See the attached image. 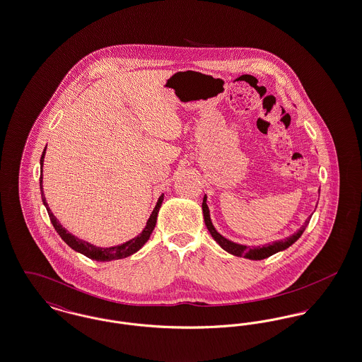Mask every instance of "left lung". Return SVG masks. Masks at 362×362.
<instances>
[{
    "label": "left lung",
    "mask_w": 362,
    "mask_h": 362,
    "mask_svg": "<svg viewBox=\"0 0 362 362\" xmlns=\"http://www.w3.org/2000/svg\"><path fill=\"white\" fill-rule=\"evenodd\" d=\"M206 195L204 197V202H202V211H204V218H205V224H206L207 230L210 232L211 238L214 240L217 241L221 248L225 250L226 252L235 255V257H243V258L251 259V260H260V259L269 258L272 255H274L279 251H284L286 248H289L292 245L293 243L300 239V236L303 235V232L305 230L307 225L310 224V217L307 218V221L304 223V225L296 232L293 233L292 236L286 238V239H282V240L273 241V243H269V244H264V245H258V247H248V245H243V244H238V243H233V241L228 240L225 239L223 235H220L214 225L211 224V220H210V213H209V207L206 205Z\"/></svg>",
    "instance_id": "left-lung-1"
}]
</instances>
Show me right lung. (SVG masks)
Returning a JSON list of instances; mask_svg holds the SVG:
<instances>
[{
  "instance_id": "add662e5",
  "label": "right lung",
  "mask_w": 362,
  "mask_h": 362,
  "mask_svg": "<svg viewBox=\"0 0 362 362\" xmlns=\"http://www.w3.org/2000/svg\"><path fill=\"white\" fill-rule=\"evenodd\" d=\"M47 146V145H46ZM45 155H46V148L43 149V153L40 157V167H43V161H45ZM39 183H40V194H42V201H43V205L47 209V213H49V217H50V221H52V226L55 228L57 233L61 236V239L65 241L68 245H69L71 250L86 255V258L92 259V260H98V262H110V260H115V259H123L136 254L138 250H141V247L149 240L153 229H155L156 221H157V214H158V210L161 207L163 204V199H164V194H161L158 197V201L156 204L155 209L149 217V220L146 221V226L144 228V230L138 235L137 238L132 239V240L126 241L123 244L119 245H114V247H96L90 243H88L86 240H81L78 238H76L74 235H71L69 230H66L61 223L55 218V216L52 214L49 204L46 202V197L43 194V177L40 175V179H39Z\"/></svg>"
}]
</instances>
